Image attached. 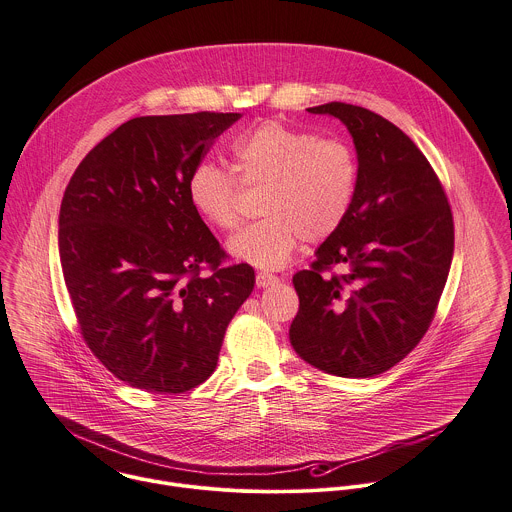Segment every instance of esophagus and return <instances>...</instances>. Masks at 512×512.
<instances>
[{
  "instance_id": "1",
  "label": "esophagus",
  "mask_w": 512,
  "mask_h": 512,
  "mask_svg": "<svg viewBox=\"0 0 512 512\" xmlns=\"http://www.w3.org/2000/svg\"><path fill=\"white\" fill-rule=\"evenodd\" d=\"M279 279L275 277V275H271V273H257V277H255V283H257V287L259 289H265V287H271V285H275Z\"/></svg>"
}]
</instances>
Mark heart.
Segmentation results:
<instances>
[{
  "instance_id": "obj_1",
  "label": "heart",
  "mask_w": 512,
  "mask_h": 512,
  "mask_svg": "<svg viewBox=\"0 0 512 512\" xmlns=\"http://www.w3.org/2000/svg\"><path fill=\"white\" fill-rule=\"evenodd\" d=\"M231 167L243 187L261 189V221L229 241V253L259 269L285 267L299 241L321 243L345 223L357 193L359 163L343 139L265 121L231 145ZM195 213L215 229L239 225L237 183L211 161L197 163L187 177Z\"/></svg>"
}]
</instances>
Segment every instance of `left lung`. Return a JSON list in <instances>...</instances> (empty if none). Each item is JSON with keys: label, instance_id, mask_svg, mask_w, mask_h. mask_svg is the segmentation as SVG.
<instances>
[{"label": "left lung", "instance_id": "1", "mask_svg": "<svg viewBox=\"0 0 512 512\" xmlns=\"http://www.w3.org/2000/svg\"><path fill=\"white\" fill-rule=\"evenodd\" d=\"M307 111L349 129L359 181L341 229L293 277L299 313L289 339L319 371L367 379L405 359L427 333L453 261V215L431 163L397 125L341 101ZM339 262L345 276L320 275Z\"/></svg>", "mask_w": 512, "mask_h": 512}]
</instances>
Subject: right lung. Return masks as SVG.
I'll return each instance as SVG.
<instances>
[{
    "instance_id": "obj_1",
    "label": "right lung",
    "mask_w": 512,
    "mask_h": 512,
    "mask_svg": "<svg viewBox=\"0 0 512 512\" xmlns=\"http://www.w3.org/2000/svg\"><path fill=\"white\" fill-rule=\"evenodd\" d=\"M239 117L129 119L65 187L57 243L81 335L135 389L177 395L207 381L229 321L253 291V267L221 265L225 251L187 197L191 169Z\"/></svg>"
}]
</instances>
